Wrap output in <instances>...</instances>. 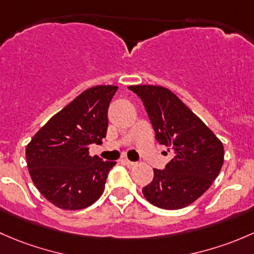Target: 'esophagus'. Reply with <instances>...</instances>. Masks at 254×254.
I'll return each mask as SVG.
<instances>
[{"mask_svg":"<svg viewBox=\"0 0 254 254\" xmlns=\"http://www.w3.org/2000/svg\"><path fill=\"white\" fill-rule=\"evenodd\" d=\"M122 163H124L125 165L128 166V167H134L135 165H137V164L133 163V161H129L128 159H124V160H122Z\"/></svg>","mask_w":254,"mask_h":254,"instance_id":"34e87169","label":"esophagus"}]
</instances>
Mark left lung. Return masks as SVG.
<instances>
[{
  "instance_id": "8db88e82",
  "label": "left lung",
  "mask_w": 254,
  "mask_h": 254,
  "mask_svg": "<svg viewBox=\"0 0 254 254\" xmlns=\"http://www.w3.org/2000/svg\"><path fill=\"white\" fill-rule=\"evenodd\" d=\"M128 89L142 99L158 142L174 150L165 170L154 169L153 181L143 188L145 199L166 210L192 204L218 177L224 164L223 143L167 88Z\"/></svg>"
}]
</instances>
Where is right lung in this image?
Here are the masks:
<instances>
[{"label": "right lung", "instance_id": "1", "mask_svg": "<svg viewBox=\"0 0 254 254\" xmlns=\"http://www.w3.org/2000/svg\"><path fill=\"white\" fill-rule=\"evenodd\" d=\"M116 85H96L51 117L25 149L27 165L39 192L57 208L79 210L95 203L116 161L89 155L108 130V109Z\"/></svg>", "mask_w": 254, "mask_h": 254}]
</instances>
